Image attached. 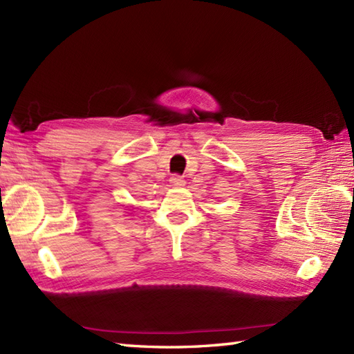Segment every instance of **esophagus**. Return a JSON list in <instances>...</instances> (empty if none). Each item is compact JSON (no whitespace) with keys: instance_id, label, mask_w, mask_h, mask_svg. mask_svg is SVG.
Instances as JSON below:
<instances>
[{"instance_id":"1","label":"esophagus","mask_w":354,"mask_h":354,"mask_svg":"<svg viewBox=\"0 0 354 354\" xmlns=\"http://www.w3.org/2000/svg\"><path fill=\"white\" fill-rule=\"evenodd\" d=\"M170 184L173 187H181V185H184V178L179 176V175H173L170 178Z\"/></svg>"}]
</instances>
